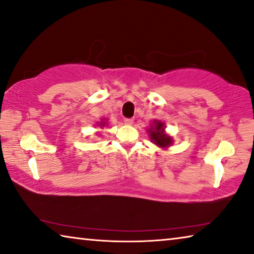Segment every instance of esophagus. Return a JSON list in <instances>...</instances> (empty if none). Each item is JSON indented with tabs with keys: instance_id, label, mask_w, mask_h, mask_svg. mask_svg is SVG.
I'll return each instance as SVG.
<instances>
[{
	"instance_id": "1",
	"label": "esophagus",
	"mask_w": 254,
	"mask_h": 254,
	"mask_svg": "<svg viewBox=\"0 0 254 254\" xmlns=\"http://www.w3.org/2000/svg\"><path fill=\"white\" fill-rule=\"evenodd\" d=\"M133 122H134V120L133 119H124V123H126L127 126H132Z\"/></svg>"
}]
</instances>
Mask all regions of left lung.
<instances>
[{"label":"left lung","instance_id":"1","mask_svg":"<svg viewBox=\"0 0 254 254\" xmlns=\"http://www.w3.org/2000/svg\"><path fill=\"white\" fill-rule=\"evenodd\" d=\"M166 124L160 120H153L148 128V133L151 142L161 149L169 148L174 143V139L166 133Z\"/></svg>","mask_w":254,"mask_h":254}]
</instances>
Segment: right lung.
Instances as JSON below:
<instances>
[{
    "label": "right lung",
    "instance_id": "1",
    "mask_svg": "<svg viewBox=\"0 0 254 254\" xmlns=\"http://www.w3.org/2000/svg\"><path fill=\"white\" fill-rule=\"evenodd\" d=\"M107 124H109V123H107V120L106 119H102L100 122L96 123V126L97 127H104L107 126Z\"/></svg>",
    "mask_w": 254,
    "mask_h": 254
}]
</instances>
